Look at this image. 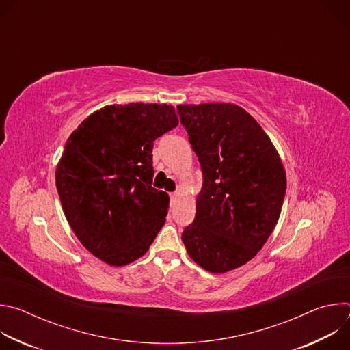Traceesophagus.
Returning a JSON list of instances; mask_svg holds the SVG:
<instances>
[{
	"instance_id": "esophagus-1",
	"label": "esophagus",
	"mask_w": 350,
	"mask_h": 350,
	"mask_svg": "<svg viewBox=\"0 0 350 350\" xmlns=\"http://www.w3.org/2000/svg\"><path fill=\"white\" fill-rule=\"evenodd\" d=\"M177 198V195H176V192H172L170 193V201H174V199Z\"/></svg>"
}]
</instances>
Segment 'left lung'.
<instances>
[{
  "label": "left lung",
  "mask_w": 350,
  "mask_h": 350,
  "mask_svg": "<svg viewBox=\"0 0 350 350\" xmlns=\"http://www.w3.org/2000/svg\"><path fill=\"white\" fill-rule=\"evenodd\" d=\"M177 111L204 174L195 219L181 239L196 265L226 273L254 259L273 232L285 169L270 137L241 107L211 103Z\"/></svg>",
  "instance_id": "left-lung-1"
}]
</instances>
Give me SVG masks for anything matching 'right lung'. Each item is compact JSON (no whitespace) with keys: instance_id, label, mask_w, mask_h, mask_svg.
Returning a JSON list of instances; mask_svg holds the SVG:
<instances>
[{"instance_id":"obj_1","label":"right lung","mask_w":350,"mask_h":350,"mask_svg":"<svg viewBox=\"0 0 350 350\" xmlns=\"http://www.w3.org/2000/svg\"><path fill=\"white\" fill-rule=\"evenodd\" d=\"M178 124L166 104L108 105L70 134L55 181L83 246L111 266L142 255L166 221L169 195L154 188V141Z\"/></svg>"}]
</instances>
